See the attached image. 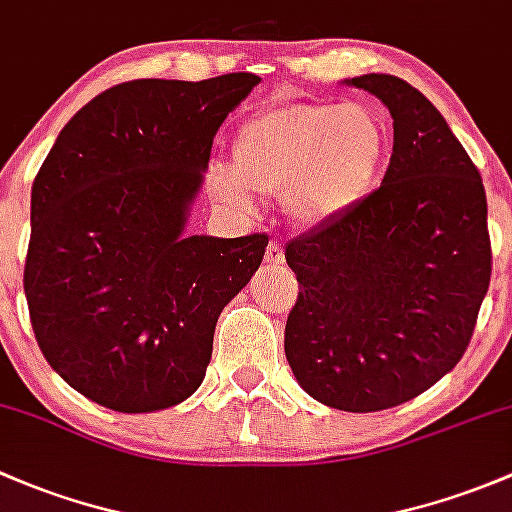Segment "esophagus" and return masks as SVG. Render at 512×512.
<instances>
[{"label": "esophagus", "mask_w": 512, "mask_h": 512, "mask_svg": "<svg viewBox=\"0 0 512 512\" xmlns=\"http://www.w3.org/2000/svg\"><path fill=\"white\" fill-rule=\"evenodd\" d=\"M283 249H281V244H278V241H271V244H268V249H266V263L268 266H281L283 263Z\"/></svg>", "instance_id": "34e87169"}]
</instances>
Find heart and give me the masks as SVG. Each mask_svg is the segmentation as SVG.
Segmentation results:
<instances>
[{
  "label": "heart",
  "instance_id": "b5f03b06",
  "mask_svg": "<svg viewBox=\"0 0 512 512\" xmlns=\"http://www.w3.org/2000/svg\"><path fill=\"white\" fill-rule=\"evenodd\" d=\"M387 135L370 108L333 100H293L251 115L234 142V165L207 170L212 197L251 214L256 192L281 194L300 226L347 217L377 184Z\"/></svg>",
  "mask_w": 512,
  "mask_h": 512
}]
</instances>
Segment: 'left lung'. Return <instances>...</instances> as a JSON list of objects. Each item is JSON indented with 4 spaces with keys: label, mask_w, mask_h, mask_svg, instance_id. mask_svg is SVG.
Listing matches in <instances>:
<instances>
[{
    "label": "left lung",
    "mask_w": 512,
    "mask_h": 512,
    "mask_svg": "<svg viewBox=\"0 0 512 512\" xmlns=\"http://www.w3.org/2000/svg\"><path fill=\"white\" fill-rule=\"evenodd\" d=\"M387 105L382 184L347 217L286 246L300 283L286 357L340 412L399 407L456 367L491 283L483 179L444 115L389 73L347 78Z\"/></svg>",
    "instance_id": "obj_1"
}]
</instances>
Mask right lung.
Here are the masks:
<instances>
[{"label":"right lung","instance_id":"right-lung-1","mask_svg":"<svg viewBox=\"0 0 512 512\" xmlns=\"http://www.w3.org/2000/svg\"><path fill=\"white\" fill-rule=\"evenodd\" d=\"M261 78H142L108 88L59 133L31 187L24 293L46 362L123 414L197 392L224 305L268 236H187L212 142Z\"/></svg>","mask_w":512,"mask_h":512}]
</instances>
